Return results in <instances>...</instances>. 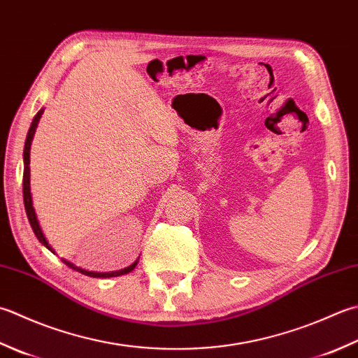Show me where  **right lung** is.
Here are the masks:
<instances>
[{
	"instance_id": "1",
	"label": "right lung",
	"mask_w": 358,
	"mask_h": 358,
	"mask_svg": "<svg viewBox=\"0 0 358 358\" xmlns=\"http://www.w3.org/2000/svg\"><path fill=\"white\" fill-rule=\"evenodd\" d=\"M45 108H41L37 115H35V117L32 119V124L29 127V131H27V136H26V143H24V150H23V163H24V172H23V199H24V209H26V214H27V219H29V223L32 227V231L35 237H37L38 242L41 245H45V247L51 251V253L57 255L55 253V250L49 245V242L46 241V237L43 234V231H41V227L38 223V219H37V214H35V209L32 206V195H31V144H32V139H34V135H35V129H37L38 125V121L41 115H43ZM138 261L139 259H136L135 262H133L131 265H129V267H125L122 270H117V271H105V273H99V271H88L85 268H80L77 267V265H74L73 262L66 261V259L62 257V262L68 265L69 268H73L76 271L82 273V275L85 276H91V278H115V276H121V275H127V273H130L131 270H135V267L138 265Z\"/></svg>"
}]
</instances>
